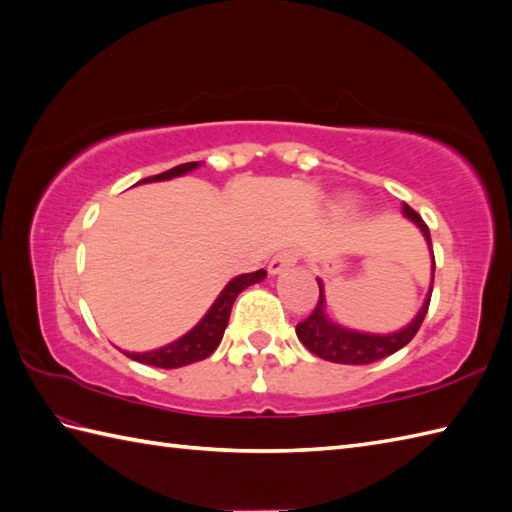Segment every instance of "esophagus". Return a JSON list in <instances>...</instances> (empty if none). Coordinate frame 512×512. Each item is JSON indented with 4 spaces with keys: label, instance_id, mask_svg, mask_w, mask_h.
<instances>
[{
    "label": "esophagus",
    "instance_id": "34e87169",
    "mask_svg": "<svg viewBox=\"0 0 512 512\" xmlns=\"http://www.w3.org/2000/svg\"><path fill=\"white\" fill-rule=\"evenodd\" d=\"M299 262V250L297 248H284V250H279V253L270 259V264H268V270L273 275H277V273H281V270L284 268H288V266H295Z\"/></svg>",
    "mask_w": 512,
    "mask_h": 512
}]
</instances>
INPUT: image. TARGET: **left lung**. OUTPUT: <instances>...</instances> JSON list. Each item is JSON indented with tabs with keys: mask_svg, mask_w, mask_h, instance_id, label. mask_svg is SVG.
<instances>
[{
	"mask_svg": "<svg viewBox=\"0 0 512 512\" xmlns=\"http://www.w3.org/2000/svg\"><path fill=\"white\" fill-rule=\"evenodd\" d=\"M402 211H405L409 220H413L420 226L422 235L427 237V242L431 246L429 226L424 224L422 217L413 211L409 204L402 206ZM433 273H436V257H433ZM431 292H433V284H431V290L427 295V301H424L422 310L418 312V317L413 319L405 330H400L396 334H387V336H376V334H361V332L345 330V328H341V325H334L325 319L323 286L319 281V301H317V306H314V310L308 314V319L297 323V336L314 356L323 358V361L343 363V365L374 363V361H380V358L391 356L394 352L402 350V347H405L413 339V336L418 334L424 317H427Z\"/></svg>",
	"mask_w": 512,
	"mask_h": 512,
	"instance_id": "obj_1",
	"label": "left lung"
}]
</instances>
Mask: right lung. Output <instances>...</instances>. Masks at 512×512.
Masks as SVG:
<instances>
[{"label":"right lung","instance_id":"add662e5","mask_svg":"<svg viewBox=\"0 0 512 512\" xmlns=\"http://www.w3.org/2000/svg\"><path fill=\"white\" fill-rule=\"evenodd\" d=\"M198 167V162H184V165L173 167L169 171H162L158 176H149L140 182H158V180H169L182 176L191 169ZM266 277V270H255V273H246L239 275L235 279L228 281V286L220 292V297L215 299V303L211 306V310L204 314V319L195 325L191 332H187L182 339L173 341L160 350H151V352H143V354H134V352H125L129 358L134 361L143 363V365H154V367H162V369H176V367H184L195 361H202V358L211 356L217 345H220L224 330L228 325V317H231V308L237 299L239 292L244 288H248L250 284H257Z\"/></svg>","mask_w":512,"mask_h":512}]
</instances>
